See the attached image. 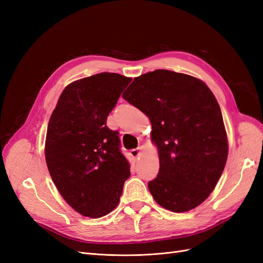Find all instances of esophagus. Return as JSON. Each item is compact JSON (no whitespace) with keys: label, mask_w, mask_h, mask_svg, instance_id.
I'll return each mask as SVG.
<instances>
[{"label":"esophagus","mask_w":263,"mask_h":263,"mask_svg":"<svg viewBox=\"0 0 263 263\" xmlns=\"http://www.w3.org/2000/svg\"><path fill=\"white\" fill-rule=\"evenodd\" d=\"M141 150H142V147H138V148H136V149H132L130 150V156L132 157H134V158H137V157H139L140 156V154H141Z\"/></svg>","instance_id":"34e87169"}]
</instances>
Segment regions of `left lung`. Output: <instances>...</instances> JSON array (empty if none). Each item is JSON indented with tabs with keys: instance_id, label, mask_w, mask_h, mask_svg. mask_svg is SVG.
<instances>
[{
	"instance_id": "left-lung-1",
	"label": "left lung",
	"mask_w": 263,
	"mask_h": 263,
	"mask_svg": "<svg viewBox=\"0 0 263 263\" xmlns=\"http://www.w3.org/2000/svg\"><path fill=\"white\" fill-rule=\"evenodd\" d=\"M122 97L146 114L160 168L148 182L155 201L182 213L203 203L224 171L228 144L221 110L196 78L155 70L135 78Z\"/></svg>"
}]
</instances>
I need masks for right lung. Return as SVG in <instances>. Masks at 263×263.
<instances>
[{
    "label": "right lung",
    "instance_id": "obj_1",
    "mask_svg": "<svg viewBox=\"0 0 263 263\" xmlns=\"http://www.w3.org/2000/svg\"><path fill=\"white\" fill-rule=\"evenodd\" d=\"M130 78L102 72L69 84L48 123L46 162L66 202L83 216L99 218L119 202L129 163L118 132L106 126Z\"/></svg>",
    "mask_w": 263,
    "mask_h": 263
}]
</instances>
